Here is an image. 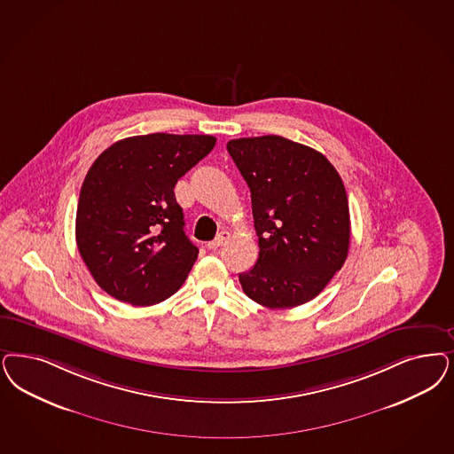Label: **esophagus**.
Wrapping results in <instances>:
<instances>
[{
	"label": "esophagus",
	"mask_w": 454,
	"mask_h": 454,
	"mask_svg": "<svg viewBox=\"0 0 454 454\" xmlns=\"http://www.w3.org/2000/svg\"><path fill=\"white\" fill-rule=\"evenodd\" d=\"M228 238H230L228 231H221V233L216 235V238H215L213 241H209L206 247H207V250H218L219 247L224 245V241H226Z\"/></svg>",
	"instance_id": "34e87169"
}]
</instances>
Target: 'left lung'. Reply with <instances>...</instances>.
<instances>
[{
    "mask_svg": "<svg viewBox=\"0 0 454 454\" xmlns=\"http://www.w3.org/2000/svg\"><path fill=\"white\" fill-rule=\"evenodd\" d=\"M251 192L258 260L239 273L245 294L268 309L317 297L342 268L350 243L344 183L329 159L280 136L226 144Z\"/></svg>",
    "mask_w": 454,
    "mask_h": 454,
    "instance_id": "obj_1",
    "label": "left lung"
}]
</instances>
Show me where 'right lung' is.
Listing matches in <instances>:
<instances>
[{
  "instance_id": "1",
  "label": "right lung",
  "mask_w": 454,
  "mask_h": 454,
  "mask_svg": "<svg viewBox=\"0 0 454 454\" xmlns=\"http://www.w3.org/2000/svg\"><path fill=\"white\" fill-rule=\"evenodd\" d=\"M213 136L147 134L112 144L80 189L75 238L97 285L136 307L174 295L198 258L176 183L207 156Z\"/></svg>"
}]
</instances>
